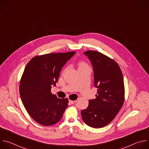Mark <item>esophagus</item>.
Wrapping results in <instances>:
<instances>
[{
    "mask_svg": "<svg viewBox=\"0 0 149 149\" xmlns=\"http://www.w3.org/2000/svg\"><path fill=\"white\" fill-rule=\"evenodd\" d=\"M75 102H76V101H75V100H74V101H72V100H70V102L71 104H74Z\"/></svg>",
    "mask_w": 149,
    "mask_h": 149,
    "instance_id": "esophagus-1",
    "label": "esophagus"
}]
</instances>
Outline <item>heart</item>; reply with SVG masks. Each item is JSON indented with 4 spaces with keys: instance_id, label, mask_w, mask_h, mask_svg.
Listing matches in <instances>:
<instances>
[{
    "instance_id": "heart-1",
    "label": "heart",
    "mask_w": 149,
    "mask_h": 149,
    "mask_svg": "<svg viewBox=\"0 0 149 149\" xmlns=\"http://www.w3.org/2000/svg\"><path fill=\"white\" fill-rule=\"evenodd\" d=\"M78 65H79L78 68H81V67H87V63H86V62H80L79 63Z\"/></svg>"
}]
</instances>
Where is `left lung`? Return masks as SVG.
<instances>
[{
    "label": "left lung",
    "instance_id": "obj_1",
    "mask_svg": "<svg viewBox=\"0 0 149 149\" xmlns=\"http://www.w3.org/2000/svg\"><path fill=\"white\" fill-rule=\"evenodd\" d=\"M90 59L94 70L96 98L89 100L87 109L81 111L82 120L93 128L108 125L116 117L124 101L123 74L118 63L95 51L84 53Z\"/></svg>",
    "mask_w": 149,
    "mask_h": 149
}]
</instances>
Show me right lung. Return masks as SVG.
<instances>
[{
    "label": "right lung",
    "mask_w": 149,
    "mask_h": 149,
    "mask_svg": "<svg viewBox=\"0 0 149 149\" xmlns=\"http://www.w3.org/2000/svg\"><path fill=\"white\" fill-rule=\"evenodd\" d=\"M75 52L48 54L32 58L20 81L19 93L31 117L45 126L54 125L62 118L68 107V98H58L51 93L62 68Z\"/></svg>",
    "instance_id": "obj_1"
}]
</instances>
